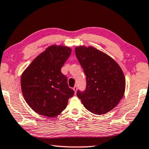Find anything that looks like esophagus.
I'll list each match as a JSON object with an SVG mask.
<instances>
[{
  "mask_svg": "<svg viewBox=\"0 0 149 149\" xmlns=\"http://www.w3.org/2000/svg\"><path fill=\"white\" fill-rule=\"evenodd\" d=\"M73 90H74V93L76 94V92H77V86H75L74 88H73Z\"/></svg>",
  "mask_w": 149,
  "mask_h": 149,
  "instance_id": "34e87169",
  "label": "esophagus"
}]
</instances>
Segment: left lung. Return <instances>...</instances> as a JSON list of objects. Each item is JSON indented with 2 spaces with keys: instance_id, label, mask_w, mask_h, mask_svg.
Wrapping results in <instances>:
<instances>
[{
  "instance_id": "obj_1",
  "label": "left lung",
  "mask_w": 149,
  "mask_h": 149,
  "mask_svg": "<svg viewBox=\"0 0 149 149\" xmlns=\"http://www.w3.org/2000/svg\"><path fill=\"white\" fill-rule=\"evenodd\" d=\"M75 53L86 76V88L77 96L94 114L109 112L119 103L125 91V77L114 59L93 46L75 48Z\"/></svg>"
}]
</instances>
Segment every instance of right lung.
Returning a JSON list of instances; mask_svg holds the SVG:
<instances>
[{"mask_svg": "<svg viewBox=\"0 0 149 149\" xmlns=\"http://www.w3.org/2000/svg\"><path fill=\"white\" fill-rule=\"evenodd\" d=\"M70 48L52 45L40 53L23 72L21 89L29 107L40 115L54 117L65 109L74 92L61 68L70 57Z\"/></svg>", "mask_w": 149, "mask_h": 149, "instance_id": "obj_1", "label": "right lung"}]
</instances>
